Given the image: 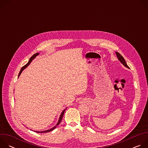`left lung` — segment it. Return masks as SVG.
Segmentation results:
<instances>
[{"label":"left lung","mask_w":148,"mask_h":148,"mask_svg":"<svg viewBox=\"0 0 148 148\" xmlns=\"http://www.w3.org/2000/svg\"><path fill=\"white\" fill-rule=\"evenodd\" d=\"M116 56H117V57L118 58V59H119V60L122 63V64L125 66V67H126L127 68H129V67H128V66L127 65V64H126V61H125V59H124V58L121 55V54H119V53H118V52H116Z\"/></svg>","instance_id":"1"}]
</instances>
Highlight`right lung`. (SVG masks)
<instances>
[{"mask_svg":"<svg viewBox=\"0 0 148 148\" xmlns=\"http://www.w3.org/2000/svg\"><path fill=\"white\" fill-rule=\"evenodd\" d=\"M39 54V53H36V54H34V55H33L31 57H30V60H29V62L27 63V64L25 65V66H24L22 69H21V70H20V72H19V74H18V77H19L20 76V75L21 74V73H22V71L25 69H26L30 64V62H32V61L37 56V55H38ZM64 112H65V110L63 111L62 112V113L61 114V115H60V118H59V120H58V123H57V125L55 126H54L53 128H52L51 129H50V130H47V131H41V132H38V131H36V132H37V133H46V132H50V131H53V130H54L56 128V126H57V125H58L59 124H60V123L61 122V120H62V117H63V115H64Z\"/></svg>","mask_w":148,"mask_h":148,"instance_id":"1","label":"right lung"}]
</instances>
